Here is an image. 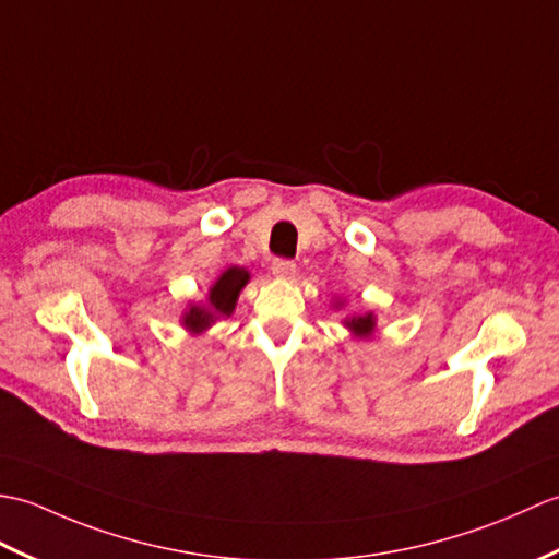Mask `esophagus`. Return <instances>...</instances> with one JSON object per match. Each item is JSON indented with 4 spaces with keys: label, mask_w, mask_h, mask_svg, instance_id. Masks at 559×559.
Returning <instances> with one entry per match:
<instances>
[{
    "label": "esophagus",
    "mask_w": 559,
    "mask_h": 559,
    "mask_svg": "<svg viewBox=\"0 0 559 559\" xmlns=\"http://www.w3.org/2000/svg\"><path fill=\"white\" fill-rule=\"evenodd\" d=\"M296 272V263L289 258H275L272 260V275L277 277H292Z\"/></svg>",
    "instance_id": "1"
}]
</instances>
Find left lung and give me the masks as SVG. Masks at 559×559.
Returning <instances> with one entry per match:
<instances>
[{
    "label": "left lung",
    "mask_w": 559,
    "mask_h": 559,
    "mask_svg": "<svg viewBox=\"0 0 559 559\" xmlns=\"http://www.w3.org/2000/svg\"><path fill=\"white\" fill-rule=\"evenodd\" d=\"M346 325H349L356 334H361V337H366V334H370L373 332V328H376V322H373V313H368V316H361V318H352V320H346Z\"/></svg>",
    "instance_id": "obj_1"
}]
</instances>
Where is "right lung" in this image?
<instances>
[{"label": "right lung", "mask_w": 559, "mask_h": 559, "mask_svg": "<svg viewBox=\"0 0 559 559\" xmlns=\"http://www.w3.org/2000/svg\"><path fill=\"white\" fill-rule=\"evenodd\" d=\"M246 282L248 272L243 267H229L227 272H222V277L213 284V289H210L207 306H193L191 311L186 313L183 325L193 332H201L210 328V322L217 320L219 316H231L239 299V292L243 289Z\"/></svg>", "instance_id": "add662e5"}]
</instances>
